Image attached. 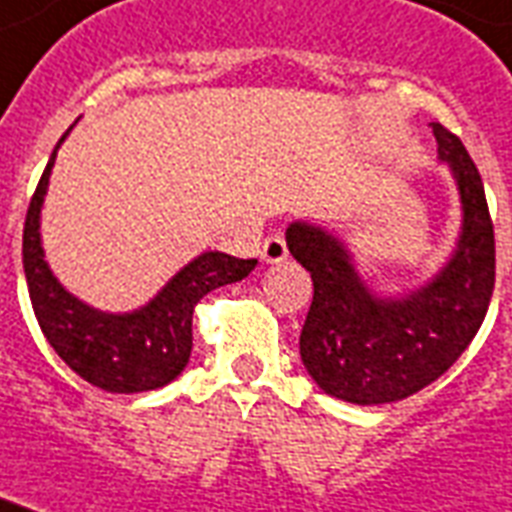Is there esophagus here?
Returning <instances> with one entry per match:
<instances>
[{"label": "esophagus", "mask_w": 512, "mask_h": 512, "mask_svg": "<svg viewBox=\"0 0 512 512\" xmlns=\"http://www.w3.org/2000/svg\"><path fill=\"white\" fill-rule=\"evenodd\" d=\"M289 255V249H287V239L281 236V233H271L268 239L263 241V260L265 263H284Z\"/></svg>", "instance_id": "obj_1"}]
</instances>
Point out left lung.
<instances>
[{
	"label": "left lung",
	"mask_w": 512,
	"mask_h": 512,
	"mask_svg": "<svg viewBox=\"0 0 512 512\" xmlns=\"http://www.w3.org/2000/svg\"><path fill=\"white\" fill-rule=\"evenodd\" d=\"M438 156L452 164L462 236L444 271L404 300H377L337 239L292 223L289 252L311 273L313 303L300 356L316 385L350 404H390L438 380L481 329L494 292V223L484 183L462 140L433 122Z\"/></svg>",
	"instance_id": "8db88e82"
}]
</instances>
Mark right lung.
Returning a JSON list of instances; mask_svg holds the SVG:
<instances>
[{
  "label": "right lung",
  "instance_id": "1",
  "mask_svg": "<svg viewBox=\"0 0 512 512\" xmlns=\"http://www.w3.org/2000/svg\"><path fill=\"white\" fill-rule=\"evenodd\" d=\"M68 130L63 132V138ZM63 138L58 140V146ZM55 151L31 196L23 225V271L36 321L55 353L95 388L108 393L162 388L188 364L196 303L212 289L249 276L255 271L257 260H241L225 252H204L185 265L146 308L124 316L92 311L60 287L44 263L39 244V209L55 164Z\"/></svg>",
  "mask_w": 512,
  "mask_h": 512
}]
</instances>
